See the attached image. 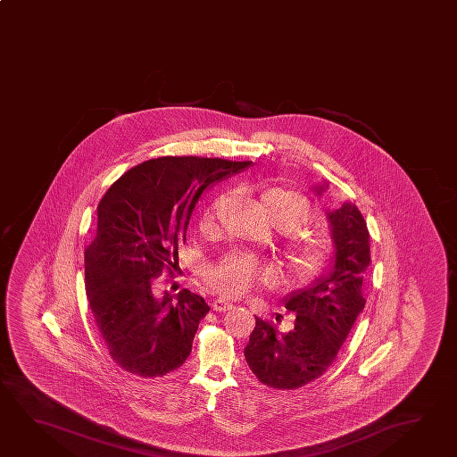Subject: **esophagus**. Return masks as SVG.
<instances>
[{
  "instance_id": "esophagus-1",
  "label": "esophagus",
  "mask_w": 457,
  "mask_h": 457,
  "mask_svg": "<svg viewBox=\"0 0 457 457\" xmlns=\"http://www.w3.org/2000/svg\"><path fill=\"white\" fill-rule=\"evenodd\" d=\"M233 304L230 302H227L225 298H217L214 303H212V310L214 312H228V310H232Z\"/></svg>"
}]
</instances>
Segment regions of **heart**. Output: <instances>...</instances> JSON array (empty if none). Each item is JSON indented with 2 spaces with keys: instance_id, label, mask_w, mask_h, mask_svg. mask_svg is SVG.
<instances>
[{
  "instance_id": "b5f03b06",
  "label": "heart",
  "mask_w": 457,
  "mask_h": 457,
  "mask_svg": "<svg viewBox=\"0 0 457 457\" xmlns=\"http://www.w3.org/2000/svg\"><path fill=\"white\" fill-rule=\"evenodd\" d=\"M222 197L215 199L204 209L199 219L203 230L215 227L217 211ZM261 204L268 212L272 224L282 232L302 228L312 214L308 199L294 189L269 188L261 195ZM332 243L322 233H294L287 243V254L292 274L300 280H312L320 276L331 258ZM206 282L217 294L224 296H240L258 284L274 286L278 282V269L272 262L256 260L251 254L233 253L206 270Z\"/></svg>"
}]
</instances>
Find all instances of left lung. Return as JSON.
Segmentation results:
<instances>
[{
    "label": "left lung",
    "mask_w": 457,
    "mask_h": 457,
    "mask_svg": "<svg viewBox=\"0 0 457 457\" xmlns=\"http://www.w3.org/2000/svg\"><path fill=\"white\" fill-rule=\"evenodd\" d=\"M328 183L316 187L318 196ZM334 254L313 284L284 298L294 313V328L280 331L256 318L250 342L243 350L246 363L262 385L296 389L312 383L331 367L358 314L365 308L363 276L370 266V233L358 207L345 201L326 211Z\"/></svg>",
    "instance_id": "obj_1"
}]
</instances>
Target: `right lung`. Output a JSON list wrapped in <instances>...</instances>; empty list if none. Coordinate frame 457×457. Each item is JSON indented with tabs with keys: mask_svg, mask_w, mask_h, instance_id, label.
Segmentation results:
<instances>
[{
	"mask_svg": "<svg viewBox=\"0 0 457 457\" xmlns=\"http://www.w3.org/2000/svg\"><path fill=\"white\" fill-rule=\"evenodd\" d=\"M250 165L159 157L126 171L100 199L97 235L84 254L86 292L110 357L126 371L155 378L187 361L211 308L188 288L155 295L154 278L179 270V246L203 191Z\"/></svg>",
	"mask_w": 457,
	"mask_h": 457,
	"instance_id": "obj_1",
	"label": "right lung"
}]
</instances>
